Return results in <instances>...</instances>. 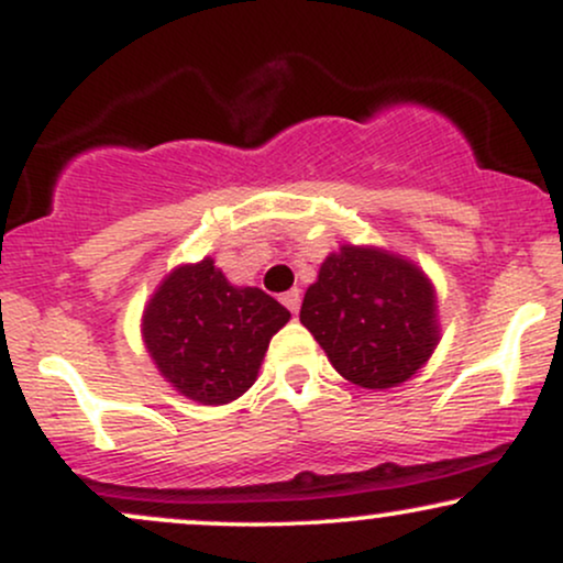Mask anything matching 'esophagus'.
<instances>
[{"instance_id": "1", "label": "esophagus", "mask_w": 563, "mask_h": 563, "mask_svg": "<svg viewBox=\"0 0 563 563\" xmlns=\"http://www.w3.org/2000/svg\"><path fill=\"white\" fill-rule=\"evenodd\" d=\"M283 303H286V307L290 309V314L299 312V307H301V290H299V288H290L288 294H283Z\"/></svg>"}]
</instances>
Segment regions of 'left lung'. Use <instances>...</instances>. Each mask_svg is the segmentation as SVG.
Here are the masks:
<instances>
[{
    "label": "left lung",
    "instance_id": "1",
    "mask_svg": "<svg viewBox=\"0 0 563 563\" xmlns=\"http://www.w3.org/2000/svg\"><path fill=\"white\" fill-rule=\"evenodd\" d=\"M299 320L335 371L365 389H391L434 352V290L418 267L376 249L341 245L307 288Z\"/></svg>",
    "mask_w": 563,
    "mask_h": 563
}]
</instances>
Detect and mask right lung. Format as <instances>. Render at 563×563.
I'll return each instance as SVG.
<instances>
[{"mask_svg":"<svg viewBox=\"0 0 563 563\" xmlns=\"http://www.w3.org/2000/svg\"><path fill=\"white\" fill-rule=\"evenodd\" d=\"M290 312L260 288L230 286L203 260L161 283L142 335L161 376L203 405L238 399L256 380L269 339Z\"/></svg>","mask_w":563,"mask_h":563,"instance_id":"obj_1","label":"right lung"}]
</instances>
